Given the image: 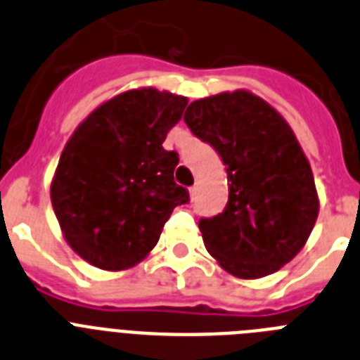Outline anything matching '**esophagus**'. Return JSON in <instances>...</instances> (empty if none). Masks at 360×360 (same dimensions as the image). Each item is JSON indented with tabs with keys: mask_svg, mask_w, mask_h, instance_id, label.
<instances>
[{
	"mask_svg": "<svg viewBox=\"0 0 360 360\" xmlns=\"http://www.w3.org/2000/svg\"><path fill=\"white\" fill-rule=\"evenodd\" d=\"M195 198H198V186L193 184L192 188H190V199H192V201H193V199H195Z\"/></svg>",
	"mask_w": 360,
	"mask_h": 360,
	"instance_id": "34e87169",
	"label": "esophagus"
}]
</instances>
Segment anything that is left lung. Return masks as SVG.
<instances>
[{
	"mask_svg": "<svg viewBox=\"0 0 360 360\" xmlns=\"http://www.w3.org/2000/svg\"><path fill=\"white\" fill-rule=\"evenodd\" d=\"M184 123L226 165V206L199 221L208 254L240 279L277 271L301 252L319 214L310 162L290 124L246 90L190 103Z\"/></svg>",
	"mask_w": 360,
	"mask_h": 360,
	"instance_id": "obj_1",
	"label": "left lung"
}]
</instances>
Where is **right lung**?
Returning a JSON list of instances; mask_svg holds the SVG:
<instances>
[{
	"instance_id": "1",
	"label": "right lung",
	"mask_w": 360,
	"mask_h": 360,
	"mask_svg": "<svg viewBox=\"0 0 360 360\" xmlns=\"http://www.w3.org/2000/svg\"><path fill=\"white\" fill-rule=\"evenodd\" d=\"M188 99L155 89L103 103L72 134L50 186L72 250L101 270L148 255L174 208L190 201L176 184L177 152L162 148Z\"/></svg>"
}]
</instances>
